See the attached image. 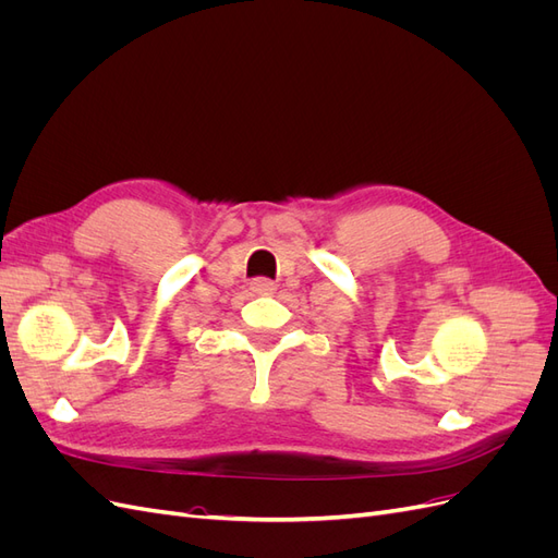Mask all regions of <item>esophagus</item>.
Masks as SVG:
<instances>
[{"instance_id": "34e87169", "label": "esophagus", "mask_w": 558, "mask_h": 558, "mask_svg": "<svg viewBox=\"0 0 558 558\" xmlns=\"http://www.w3.org/2000/svg\"><path fill=\"white\" fill-rule=\"evenodd\" d=\"M251 291L256 295H272L275 283L267 281V279H256V281H251Z\"/></svg>"}]
</instances>
